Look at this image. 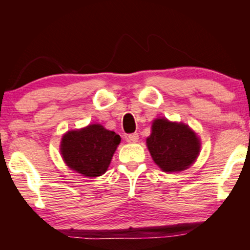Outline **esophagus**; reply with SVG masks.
<instances>
[{"mask_svg": "<svg viewBox=\"0 0 250 250\" xmlns=\"http://www.w3.org/2000/svg\"><path fill=\"white\" fill-rule=\"evenodd\" d=\"M139 140V134L137 133V132H134V133H131V134H129L128 137H126V141L128 142H137Z\"/></svg>", "mask_w": 250, "mask_h": 250, "instance_id": "1", "label": "esophagus"}]
</instances>
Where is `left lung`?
Returning <instances> with one entry per match:
<instances>
[{
	"mask_svg": "<svg viewBox=\"0 0 250 250\" xmlns=\"http://www.w3.org/2000/svg\"><path fill=\"white\" fill-rule=\"evenodd\" d=\"M146 146L154 162L164 172L183 171L196 160L200 140L186 125L156 119Z\"/></svg>",
	"mask_w": 250,
	"mask_h": 250,
	"instance_id": "1",
	"label": "left lung"
}]
</instances>
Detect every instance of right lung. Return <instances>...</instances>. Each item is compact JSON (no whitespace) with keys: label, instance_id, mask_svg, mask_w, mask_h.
<instances>
[{"label":"right lung","instance_id":"add662e5","mask_svg":"<svg viewBox=\"0 0 250 250\" xmlns=\"http://www.w3.org/2000/svg\"><path fill=\"white\" fill-rule=\"evenodd\" d=\"M120 135L100 125L69 131L62 140L61 152L65 163L83 176H100L107 171Z\"/></svg>","mask_w":250,"mask_h":250}]
</instances>
